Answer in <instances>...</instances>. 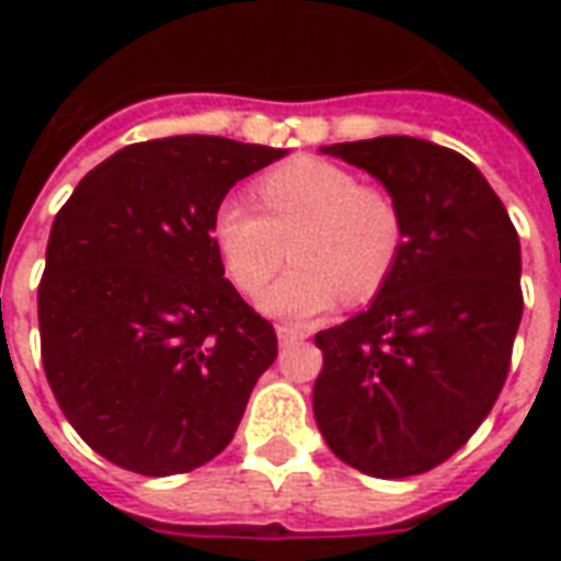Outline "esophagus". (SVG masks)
<instances>
[{
	"label": "esophagus",
	"mask_w": 561,
	"mask_h": 561,
	"mask_svg": "<svg viewBox=\"0 0 561 561\" xmlns=\"http://www.w3.org/2000/svg\"><path fill=\"white\" fill-rule=\"evenodd\" d=\"M276 336H279V345H291V342H300L306 340V333L304 330H297V328H276Z\"/></svg>",
	"instance_id": "obj_1"
}]
</instances>
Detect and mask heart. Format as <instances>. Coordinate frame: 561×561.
I'll use <instances>...</instances> for the list:
<instances>
[{
    "label": "heart",
    "instance_id": "1",
    "mask_svg": "<svg viewBox=\"0 0 561 561\" xmlns=\"http://www.w3.org/2000/svg\"><path fill=\"white\" fill-rule=\"evenodd\" d=\"M257 201L261 213L225 197L213 216V243L245 297L273 279L288 243L294 264L257 300L267 316L309 321L340 297L369 300L400 261V204L342 164L300 156L257 180Z\"/></svg>",
    "mask_w": 561,
    "mask_h": 561
}]
</instances>
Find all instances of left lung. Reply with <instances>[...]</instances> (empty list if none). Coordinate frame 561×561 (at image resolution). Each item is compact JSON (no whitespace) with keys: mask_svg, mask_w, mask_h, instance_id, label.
I'll return each mask as SVG.
<instances>
[{"mask_svg":"<svg viewBox=\"0 0 561 561\" xmlns=\"http://www.w3.org/2000/svg\"><path fill=\"white\" fill-rule=\"evenodd\" d=\"M402 213V252L373 304L321 330L312 390L328 447L373 478H409L466 445L505 385L523 318L519 240L466 156L409 135L330 144Z\"/></svg>","mask_w":561,"mask_h":561,"instance_id":"obj_1","label":"left lung"}]
</instances>
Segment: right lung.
<instances>
[{
	"instance_id": "right-lung-1",
	"label": "right lung",
	"mask_w": 561,
	"mask_h": 561,
	"mask_svg": "<svg viewBox=\"0 0 561 561\" xmlns=\"http://www.w3.org/2000/svg\"><path fill=\"white\" fill-rule=\"evenodd\" d=\"M288 149L213 135L131 144L56 213L38 285L42 360L80 438L149 478L221 454L276 360V330L225 279L213 216Z\"/></svg>"
}]
</instances>
